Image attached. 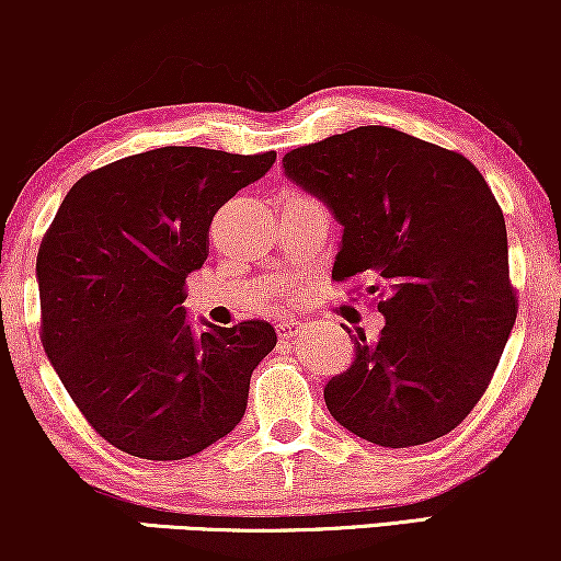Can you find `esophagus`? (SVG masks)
I'll return each mask as SVG.
<instances>
[{"mask_svg":"<svg viewBox=\"0 0 561 561\" xmlns=\"http://www.w3.org/2000/svg\"><path fill=\"white\" fill-rule=\"evenodd\" d=\"M296 329H298V321H294V319H283V321H278V324H275V332H278L280 340H288V336H294Z\"/></svg>","mask_w":561,"mask_h":561,"instance_id":"1","label":"esophagus"}]
</instances>
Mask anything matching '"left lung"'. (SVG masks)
Segmentation results:
<instances>
[{
  "instance_id": "left-lung-1",
  "label": "left lung",
  "mask_w": 561,
  "mask_h": 561,
  "mask_svg": "<svg viewBox=\"0 0 561 561\" xmlns=\"http://www.w3.org/2000/svg\"><path fill=\"white\" fill-rule=\"evenodd\" d=\"M283 171L342 225L334 280L367 275L386 327L324 386L332 416L378 447L439 439L493 378L518 301L493 191L465 156L357 127L286 152Z\"/></svg>"
}]
</instances>
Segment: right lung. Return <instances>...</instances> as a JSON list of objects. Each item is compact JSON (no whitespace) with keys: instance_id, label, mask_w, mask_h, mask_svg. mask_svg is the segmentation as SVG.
<instances>
[{"instance_id":"1","label":"right lung","mask_w":561,"mask_h":561,"mask_svg":"<svg viewBox=\"0 0 561 561\" xmlns=\"http://www.w3.org/2000/svg\"><path fill=\"white\" fill-rule=\"evenodd\" d=\"M275 152L158 148L83 175L37 250L43 347L99 436L156 462L186 459L240 424L267 321L196 332L183 283L209 255L219 206Z\"/></svg>"}]
</instances>
